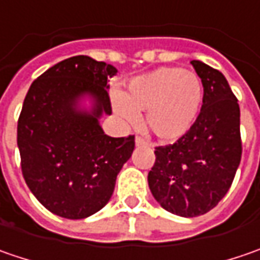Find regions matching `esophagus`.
I'll list each match as a JSON object with an SVG mask.
<instances>
[{"label": "esophagus", "mask_w": 260, "mask_h": 260, "mask_svg": "<svg viewBox=\"0 0 260 260\" xmlns=\"http://www.w3.org/2000/svg\"><path fill=\"white\" fill-rule=\"evenodd\" d=\"M135 145H137V147H144V145H147V142L144 141L142 138H140V137H137V138H135Z\"/></svg>", "instance_id": "obj_1"}]
</instances>
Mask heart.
<instances>
[{
	"mask_svg": "<svg viewBox=\"0 0 260 260\" xmlns=\"http://www.w3.org/2000/svg\"><path fill=\"white\" fill-rule=\"evenodd\" d=\"M204 105V85L199 77L182 68L163 67L134 78L126 94L113 93V108L123 120L137 123L147 112L145 123L163 142L183 138L195 125Z\"/></svg>",
	"mask_w": 260,
	"mask_h": 260,
	"instance_id": "obj_1",
	"label": "heart"
}]
</instances>
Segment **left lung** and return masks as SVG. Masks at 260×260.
I'll return each mask as SVG.
<instances>
[{"label":"left lung","instance_id":"obj_1","mask_svg":"<svg viewBox=\"0 0 260 260\" xmlns=\"http://www.w3.org/2000/svg\"><path fill=\"white\" fill-rule=\"evenodd\" d=\"M204 85V105L195 125L172 145L155 148L148 173L154 199L179 217L214 208L232 186L242 158L240 108L225 77L190 61Z\"/></svg>","mask_w":260,"mask_h":260}]
</instances>
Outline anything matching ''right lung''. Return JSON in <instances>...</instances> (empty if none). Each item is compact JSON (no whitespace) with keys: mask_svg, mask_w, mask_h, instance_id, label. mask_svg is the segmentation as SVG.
I'll return each mask as SVG.
<instances>
[{"mask_svg":"<svg viewBox=\"0 0 260 260\" xmlns=\"http://www.w3.org/2000/svg\"><path fill=\"white\" fill-rule=\"evenodd\" d=\"M116 73L110 63L73 56L38 77L24 99L17 123L23 177L62 218L81 220L103 208L134 151L132 135L113 138L100 126L112 113L108 81Z\"/></svg>","mask_w":260,"mask_h":260,"instance_id":"1","label":"right lung"}]
</instances>
